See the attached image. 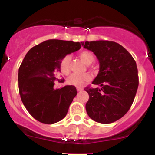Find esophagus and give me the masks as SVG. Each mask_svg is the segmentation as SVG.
Segmentation results:
<instances>
[{"instance_id": "34e87169", "label": "esophagus", "mask_w": 155, "mask_h": 155, "mask_svg": "<svg viewBox=\"0 0 155 155\" xmlns=\"http://www.w3.org/2000/svg\"><path fill=\"white\" fill-rule=\"evenodd\" d=\"M76 90H77L78 92H80V91H81V90H82L83 89L81 88V87H76Z\"/></svg>"}]
</instances>
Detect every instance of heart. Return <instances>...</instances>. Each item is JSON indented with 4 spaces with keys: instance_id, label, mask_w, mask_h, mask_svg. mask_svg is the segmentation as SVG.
<instances>
[{
    "instance_id": "b5f03b06",
    "label": "heart",
    "mask_w": 155,
    "mask_h": 155,
    "mask_svg": "<svg viewBox=\"0 0 155 155\" xmlns=\"http://www.w3.org/2000/svg\"><path fill=\"white\" fill-rule=\"evenodd\" d=\"M79 58L81 60H83L85 63L90 65L93 63L95 60V55L89 51H82L79 53ZM71 66V57L69 55H66L64 57L63 59L61 60L60 65V68L61 72L65 75H68L70 73ZM92 79V76L88 73H85L83 74H72L70 77L68 79V83L70 85L81 87L84 84L90 82Z\"/></svg>"
}]
</instances>
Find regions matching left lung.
Masks as SVG:
<instances>
[{"instance_id":"left-lung-1","label":"left lung","mask_w":155,"mask_h":155,"mask_svg":"<svg viewBox=\"0 0 155 155\" xmlns=\"http://www.w3.org/2000/svg\"><path fill=\"white\" fill-rule=\"evenodd\" d=\"M81 43L100 63V71L92 84L101 88L88 86L84 89L89 94L87 113L99 123H112L129 111L134 101L138 87L136 63L128 51L114 41Z\"/></svg>"}]
</instances>
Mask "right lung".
Returning a JSON list of instances; mask_svg holds the SVG:
<instances>
[{
	"label": "right lung",
	"mask_w": 155,
	"mask_h": 155,
	"mask_svg": "<svg viewBox=\"0 0 155 155\" xmlns=\"http://www.w3.org/2000/svg\"><path fill=\"white\" fill-rule=\"evenodd\" d=\"M79 42L50 39L31 48L19 68V92L25 107L44 124L59 122L66 116L77 94L73 85L54 89L64 57L81 48Z\"/></svg>",
	"instance_id": "right-lung-1"
}]
</instances>
